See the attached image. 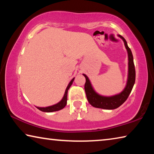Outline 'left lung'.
Returning <instances> with one entry per match:
<instances>
[{
    "instance_id": "left-lung-1",
    "label": "left lung",
    "mask_w": 154,
    "mask_h": 154,
    "mask_svg": "<svg viewBox=\"0 0 154 154\" xmlns=\"http://www.w3.org/2000/svg\"><path fill=\"white\" fill-rule=\"evenodd\" d=\"M118 36L123 40L125 48H126L128 53V79L126 85L124 89L120 93L117 94L109 96L100 95L96 92L95 90L94 89L92 83H91V82L87 75L83 74V76L85 77V80H86L84 88L88 100L91 105L94 106L96 108L108 109V110L118 108L119 106H121L127 100L135 83L136 72H135L133 56H132V51L128 46L126 41L125 40L123 36L119 35Z\"/></svg>"
}]
</instances>
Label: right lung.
Wrapping results in <instances>:
<instances>
[{
    "label": "right lung",
    "instance_id": "obj_1",
    "mask_svg": "<svg viewBox=\"0 0 154 154\" xmlns=\"http://www.w3.org/2000/svg\"><path fill=\"white\" fill-rule=\"evenodd\" d=\"M75 79V77L72 79L71 82H69V85H67V88H66V90H65L63 98H62V100L58 102V103L55 104V105H51V106H46V107H39V106H36L38 109H39L40 111H43V112H48V113H50V112H54V111H57L59 110H61V109H63L65 106L66 105L67 103V93H68V90L70 88V87L71 86L72 82Z\"/></svg>",
    "mask_w": 154,
    "mask_h": 154
}]
</instances>
